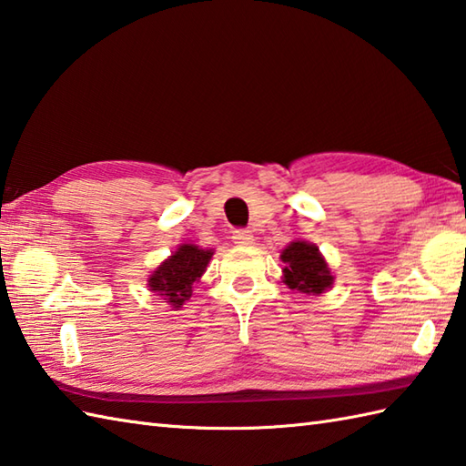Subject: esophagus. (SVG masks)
Segmentation results:
<instances>
[{"instance_id": "34e87169", "label": "esophagus", "mask_w": 466, "mask_h": 466, "mask_svg": "<svg viewBox=\"0 0 466 466\" xmlns=\"http://www.w3.org/2000/svg\"><path fill=\"white\" fill-rule=\"evenodd\" d=\"M232 240L238 246H250V244H254V234L250 230H236Z\"/></svg>"}]
</instances>
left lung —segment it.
<instances>
[{"mask_svg":"<svg viewBox=\"0 0 466 466\" xmlns=\"http://www.w3.org/2000/svg\"><path fill=\"white\" fill-rule=\"evenodd\" d=\"M284 282L302 294H322L332 286L334 276L319 252V246L304 240L290 242L280 254Z\"/></svg>","mask_w":466,"mask_h":466,"instance_id":"left-lung-1","label":"left lung"}]
</instances>
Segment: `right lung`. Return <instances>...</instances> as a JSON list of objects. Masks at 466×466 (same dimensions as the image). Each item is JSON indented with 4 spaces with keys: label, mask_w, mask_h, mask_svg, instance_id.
I'll use <instances>...</instances> for the list:
<instances>
[{
    "label": "right lung",
    "mask_w": 466,
    "mask_h": 466,
    "mask_svg": "<svg viewBox=\"0 0 466 466\" xmlns=\"http://www.w3.org/2000/svg\"><path fill=\"white\" fill-rule=\"evenodd\" d=\"M212 254L214 250L198 248L196 244H182L150 274L147 286L152 292L162 296L172 309H182V304L192 296L194 284L206 272Z\"/></svg>",
    "instance_id": "right-lung-1"
}]
</instances>
